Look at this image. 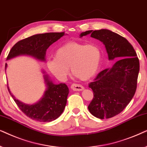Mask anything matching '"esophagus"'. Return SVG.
I'll return each mask as SVG.
<instances>
[{
  "label": "esophagus",
  "instance_id": "1",
  "mask_svg": "<svg viewBox=\"0 0 147 147\" xmlns=\"http://www.w3.org/2000/svg\"><path fill=\"white\" fill-rule=\"evenodd\" d=\"M70 87H71L72 90H73V91H83L84 89V87L83 86L79 85V84H76V83L72 84Z\"/></svg>",
  "mask_w": 147,
  "mask_h": 147
}]
</instances>
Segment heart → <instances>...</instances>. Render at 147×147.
Wrapping results in <instances>:
<instances>
[{"instance_id": "b5f03b06", "label": "heart", "mask_w": 147, "mask_h": 147, "mask_svg": "<svg viewBox=\"0 0 147 147\" xmlns=\"http://www.w3.org/2000/svg\"><path fill=\"white\" fill-rule=\"evenodd\" d=\"M101 59V50L97 44L69 42L57 49L54 58L49 59L46 66L59 79L66 77L70 67L72 75L86 81L96 74Z\"/></svg>"}]
</instances>
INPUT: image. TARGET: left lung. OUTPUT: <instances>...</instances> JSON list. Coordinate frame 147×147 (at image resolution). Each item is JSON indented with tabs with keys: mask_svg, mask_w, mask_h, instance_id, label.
Segmentation results:
<instances>
[{
	"mask_svg": "<svg viewBox=\"0 0 147 147\" xmlns=\"http://www.w3.org/2000/svg\"><path fill=\"white\" fill-rule=\"evenodd\" d=\"M91 34L105 45L109 60H117L111 68L99 72L89 87L93 98L88 106L93 116L99 119L116 116L127 106L134 97L140 69L139 60L130 43L108 29L89 30L80 38Z\"/></svg>",
	"mask_w": 147,
	"mask_h": 147,
	"instance_id": "left-lung-1",
	"label": "left lung"
}]
</instances>
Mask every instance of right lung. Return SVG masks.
<instances>
[{
	"label": "right lung",
	"instance_id": "obj_1",
	"mask_svg": "<svg viewBox=\"0 0 147 147\" xmlns=\"http://www.w3.org/2000/svg\"><path fill=\"white\" fill-rule=\"evenodd\" d=\"M64 32L46 33L36 34L19 41L10 50L7 60L20 55H29L41 61H45L46 50L50 46L62 38ZM7 64H5V69ZM43 73H45L43 71ZM46 90L44 96L38 102L27 105L15 99L7 87L10 94L17 106L29 118L42 122H52L58 118L63 112L67 101L69 89L64 83L55 85L48 76L44 75Z\"/></svg>",
	"mask_w": 147,
	"mask_h": 147
}]
</instances>
